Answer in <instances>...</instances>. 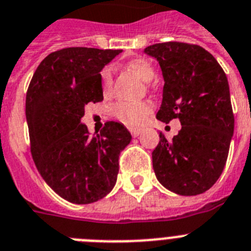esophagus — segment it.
I'll return each instance as SVG.
<instances>
[{"label":"esophagus","instance_id":"esophagus-1","mask_svg":"<svg viewBox=\"0 0 251 251\" xmlns=\"http://www.w3.org/2000/svg\"><path fill=\"white\" fill-rule=\"evenodd\" d=\"M130 132H131V135L134 136V138H136V136H139L141 132L140 128H130Z\"/></svg>","mask_w":251,"mask_h":251}]
</instances>
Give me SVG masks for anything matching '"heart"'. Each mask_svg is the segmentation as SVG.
I'll list each match as a JSON object with an SVG mask.
<instances>
[{
  "label": "heart",
  "instance_id": "heart-1",
  "mask_svg": "<svg viewBox=\"0 0 251 251\" xmlns=\"http://www.w3.org/2000/svg\"><path fill=\"white\" fill-rule=\"evenodd\" d=\"M127 68L131 69L135 74L145 82H149L154 78L152 65L144 58H134L127 62ZM103 92H108L112 84V68L104 67L100 74ZM151 112V104L148 102H117L111 107V115L124 124L130 126H138L147 119Z\"/></svg>",
  "mask_w": 251,
  "mask_h": 251
}]
</instances>
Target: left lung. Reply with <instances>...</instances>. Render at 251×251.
<instances>
[{
	"label": "left lung",
	"instance_id": "left-lung-1",
	"mask_svg": "<svg viewBox=\"0 0 251 251\" xmlns=\"http://www.w3.org/2000/svg\"><path fill=\"white\" fill-rule=\"evenodd\" d=\"M144 51L158 60L164 78L156 119L182 125L171 141L159 134L151 154L156 179L177 195H201L221 176L234 135L227 77L200 45L168 41Z\"/></svg>",
	"mask_w": 251,
	"mask_h": 251
}]
</instances>
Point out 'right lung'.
Returning <instances> with one entry per match:
<instances>
[{"label":"right lung","mask_w":251,"mask_h":251,"mask_svg":"<svg viewBox=\"0 0 251 251\" xmlns=\"http://www.w3.org/2000/svg\"><path fill=\"white\" fill-rule=\"evenodd\" d=\"M121 51L56 50L39 64L27 88L32 159L48 186L72 203H92L112 191L120 152L131 141L123 124L107 121L91 135L80 123L86 104L103 100L100 72Z\"/></svg>","instance_id":"1"}]
</instances>
